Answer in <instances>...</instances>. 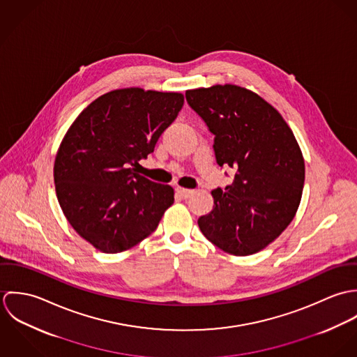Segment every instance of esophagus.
Wrapping results in <instances>:
<instances>
[{
  "label": "esophagus",
  "instance_id": "esophagus-1",
  "mask_svg": "<svg viewBox=\"0 0 357 357\" xmlns=\"http://www.w3.org/2000/svg\"><path fill=\"white\" fill-rule=\"evenodd\" d=\"M176 192L181 197V198H190L194 194V190H188V188H183V187H177Z\"/></svg>",
  "mask_w": 357,
  "mask_h": 357
}]
</instances>
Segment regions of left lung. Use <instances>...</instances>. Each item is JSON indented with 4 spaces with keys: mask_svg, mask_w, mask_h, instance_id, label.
Segmentation results:
<instances>
[{
    "mask_svg": "<svg viewBox=\"0 0 357 357\" xmlns=\"http://www.w3.org/2000/svg\"><path fill=\"white\" fill-rule=\"evenodd\" d=\"M185 98L214 135L217 163L238 169L231 185L211 191L214 207L198 225L225 253H258L301 202L305 162L294 133L275 107L238 85L190 89Z\"/></svg>",
    "mask_w": 357,
    "mask_h": 357,
    "instance_id": "8db88e82",
    "label": "left lung"
}]
</instances>
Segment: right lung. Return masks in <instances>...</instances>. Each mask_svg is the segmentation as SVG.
Listing matches in <instances>:
<instances>
[{
    "instance_id": "add662e5",
    "label": "right lung",
    "mask_w": 357,
    "mask_h": 357,
    "mask_svg": "<svg viewBox=\"0 0 357 357\" xmlns=\"http://www.w3.org/2000/svg\"><path fill=\"white\" fill-rule=\"evenodd\" d=\"M184 104L178 92L123 88L91 102L66 132L53 165L70 225L95 249L125 252L156 229L174 190L132 166L147 158Z\"/></svg>"
}]
</instances>
